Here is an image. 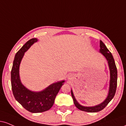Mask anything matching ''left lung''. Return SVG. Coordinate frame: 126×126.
Wrapping results in <instances>:
<instances>
[{
	"instance_id": "left-lung-1",
	"label": "left lung",
	"mask_w": 126,
	"mask_h": 126,
	"mask_svg": "<svg viewBox=\"0 0 126 126\" xmlns=\"http://www.w3.org/2000/svg\"><path fill=\"white\" fill-rule=\"evenodd\" d=\"M100 52L106 58L107 62H108L109 69H110V80L108 96L102 103L98 104L97 106L94 107H84L78 103V102L76 100L75 96H74L72 90H71V94H72V98L73 99L74 104H75L77 108L81 110V111L90 112V113H95V112L101 111L103 109L105 108L106 106L109 104V103L111 100L112 98L114 97L115 93H116L117 83V67L116 64H115L114 60L111 53L109 50L108 48L106 47L105 45L103 43L102 41L101 40L100 43Z\"/></svg>"
}]
</instances>
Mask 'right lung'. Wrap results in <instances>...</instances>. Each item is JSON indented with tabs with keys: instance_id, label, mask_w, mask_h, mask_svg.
<instances>
[{
	"instance_id": "right-lung-1",
	"label": "right lung",
	"mask_w": 126,
	"mask_h": 126,
	"mask_svg": "<svg viewBox=\"0 0 126 126\" xmlns=\"http://www.w3.org/2000/svg\"><path fill=\"white\" fill-rule=\"evenodd\" d=\"M37 39H32L26 43L15 55L11 70V84L15 99L26 110L31 113H42L48 110L53 105L56 96L64 81L53 83L40 92H32L21 83L19 78V66L24 54Z\"/></svg>"
}]
</instances>
